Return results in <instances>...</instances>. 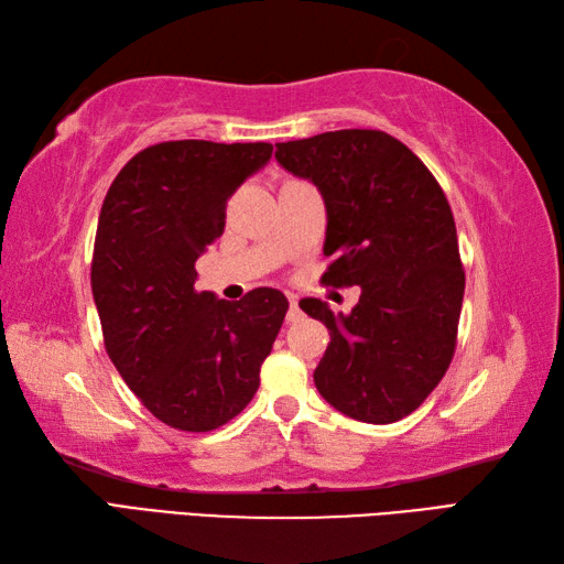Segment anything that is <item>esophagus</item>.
I'll return each instance as SVG.
<instances>
[{"mask_svg":"<svg viewBox=\"0 0 564 564\" xmlns=\"http://www.w3.org/2000/svg\"><path fill=\"white\" fill-rule=\"evenodd\" d=\"M301 317H303L301 307H297V301H295V297H291V301H289V315H285V319H289V322H297Z\"/></svg>","mask_w":564,"mask_h":564,"instance_id":"34e87169","label":"esophagus"}]
</instances>
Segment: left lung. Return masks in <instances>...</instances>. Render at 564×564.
<instances>
[{
  "label": "left lung",
  "instance_id": "1",
  "mask_svg": "<svg viewBox=\"0 0 564 564\" xmlns=\"http://www.w3.org/2000/svg\"><path fill=\"white\" fill-rule=\"evenodd\" d=\"M275 162L325 200L332 263L322 281L361 289L349 315L301 301L329 329L315 386L356 422H398L438 386L455 351L465 273L448 200L424 162L382 130L275 142Z\"/></svg>",
  "mask_w": 564,
  "mask_h": 564
}]
</instances>
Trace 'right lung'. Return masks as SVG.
Segmentation results:
<instances>
[{
  "label": "right lung",
  "instance_id": "1",
  "mask_svg": "<svg viewBox=\"0 0 564 564\" xmlns=\"http://www.w3.org/2000/svg\"><path fill=\"white\" fill-rule=\"evenodd\" d=\"M271 142L174 140L138 152L104 198L91 293L106 351L166 426L213 431L254 398L289 301L198 293L196 259L223 235L225 206L269 164Z\"/></svg>",
  "mask_w": 564,
  "mask_h": 564
}]
</instances>
